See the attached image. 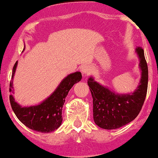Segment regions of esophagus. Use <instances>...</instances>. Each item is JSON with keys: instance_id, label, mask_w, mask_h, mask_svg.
Segmentation results:
<instances>
[{"instance_id": "1", "label": "esophagus", "mask_w": 158, "mask_h": 158, "mask_svg": "<svg viewBox=\"0 0 158 158\" xmlns=\"http://www.w3.org/2000/svg\"><path fill=\"white\" fill-rule=\"evenodd\" d=\"M92 67L90 65H84V66L81 68V72L84 75H89L90 73L92 72Z\"/></svg>"}]
</instances>
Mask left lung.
Here are the masks:
<instances>
[{
  "label": "left lung",
  "instance_id": "1",
  "mask_svg": "<svg viewBox=\"0 0 158 158\" xmlns=\"http://www.w3.org/2000/svg\"><path fill=\"white\" fill-rule=\"evenodd\" d=\"M136 52L140 59L141 78L132 94H118L90 77L87 84L93 98L94 121L101 128L112 130L126 125L137 118L147 95L148 68L143 48L137 47Z\"/></svg>",
  "mask_w": 158,
  "mask_h": 158
}]
</instances>
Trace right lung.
I'll use <instances>...</instances> for the list:
<instances>
[{"instance_id":"1","label":"right lung","mask_w":158,"mask_h":158,"mask_svg":"<svg viewBox=\"0 0 158 158\" xmlns=\"http://www.w3.org/2000/svg\"><path fill=\"white\" fill-rule=\"evenodd\" d=\"M18 61L12 71L10 82V92H13V77L16 71ZM82 78L81 72H75L67 76L60 82L54 93L41 104L30 107H21L10 95V103L17 118L26 127L41 133H50L55 131L62 122V107L68 92L74 84Z\"/></svg>"}]
</instances>
